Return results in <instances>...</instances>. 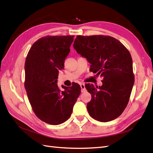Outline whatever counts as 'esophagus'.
Returning a JSON list of instances; mask_svg holds the SVG:
<instances>
[{
	"mask_svg": "<svg viewBox=\"0 0 153 153\" xmlns=\"http://www.w3.org/2000/svg\"><path fill=\"white\" fill-rule=\"evenodd\" d=\"M80 87H81V91L82 92H84L86 91V89H85V84H80Z\"/></svg>",
	"mask_w": 153,
	"mask_h": 153,
	"instance_id": "34e87169",
	"label": "esophagus"
}]
</instances>
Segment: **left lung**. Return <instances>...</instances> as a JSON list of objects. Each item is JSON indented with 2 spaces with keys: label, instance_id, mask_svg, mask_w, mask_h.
<instances>
[{
  "label": "left lung",
  "instance_id": "obj_1",
  "mask_svg": "<svg viewBox=\"0 0 153 153\" xmlns=\"http://www.w3.org/2000/svg\"><path fill=\"white\" fill-rule=\"evenodd\" d=\"M73 47L91 64V71L103 78L101 86L85 85L92 96L88 112L100 122L116 119L126 107L135 81L129 51L119 40L106 36H77Z\"/></svg>",
  "mask_w": 153,
  "mask_h": 153
}]
</instances>
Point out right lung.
I'll list each match as a JSON object with an SVG mask.
<instances>
[{"mask_svg":"<svg viewBox=\"0 0 153 153\" xmlns=\"http://www.w3.org/2000/svg\"><path fill=\"white\" fill-rule=\"evenodd\" d=\"M73 36H47L32 45L25 63V87L36 116L52 125L62 124L70 117L80 94L76 83L59 90V70L70 52Z\"/></svg>","mask_w":153,"mask_h":153,"instance_id":"add662e5","label":"right lung"}]
</instances>
